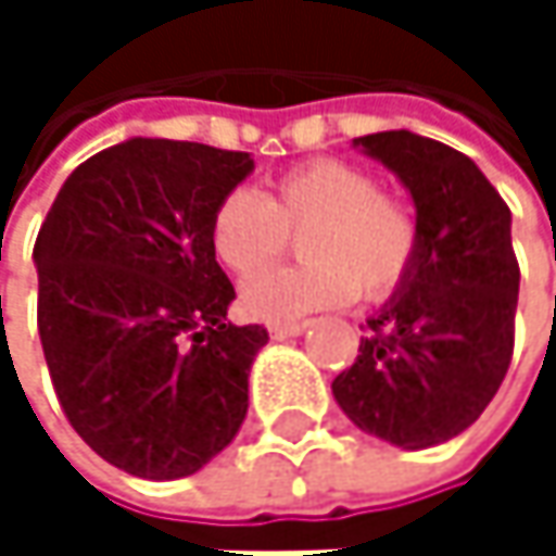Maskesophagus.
<instances>
[{
  "instance_id": "obj_1",
  "label": "esophagus",
  "mask_w": 556,
  "mask_h": 556,
  "mask_svg": "<svg viewBox=\"0 0 556 556\" xmlns=\"http://www.w3.org/2000/svg\"><path fill=\"white\" fill-rule=\"evenodd\" d=\"M308 328V321H289V325H270V338L274 341H286V338H295Z\"/></svg>"
}]
</instances>
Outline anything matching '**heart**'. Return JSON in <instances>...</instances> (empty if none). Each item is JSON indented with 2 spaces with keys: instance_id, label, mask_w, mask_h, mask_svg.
Instances as JSON below:
<instances>
[{
  "instance_id": "obj_1",
  "label": "heart",
  "mask_w": 556,
  "mask_h": 556,
  "mask_svg": "<svg viewBox=\"0 0 556 556\" xmlns=\"http://www.w3.org/2000/svg\"><path fill=\"white\" fill-rule=\"evenodd\" d=\"M289 233L303 236L306 267L265 275ZM208 238L235 277L265 275L244 286L241 305L251 318L279 325L341 308L357 289L370 302L392 295L415 264L418 218L408 202L380 192L370 169L325 157L286 169L267 195L228 192L212 215Z\"/></svg>"
}]
</instances>
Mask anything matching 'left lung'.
Masks as SVG:
<instances>
[{
	"mask_svg": "<svg viewBox=\"0 0 556 556\" xmlns=\"http://www.w3.org/2000/svg\"><path fill=\"white\" fill-rule=\"evenodd\" d=\"M354 148L408 189L418 254L367 318L370 334L331 392L361 431L425 451L467 431L508 370L518 305L511 212L483 169L441 141L377 131Z\"/></svg>",
	"mask_w": 556,
	"mask_h": 556,
	"instance_id": "1",
	"label": "left lung"
}]
</instances>
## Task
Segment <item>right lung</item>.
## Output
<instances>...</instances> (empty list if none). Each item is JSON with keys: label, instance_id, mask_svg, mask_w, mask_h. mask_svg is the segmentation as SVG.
<instances>
[{"label": "right lung", "instance_id": "add662e5", "mask_svg": "<svg viewBox=\"0 0 556 556\" xmlns=\"http://www.w3.org/2000/svg\"><path fill=\"white\" fill-rule=\"evenodd\" d=\"M254 157L128 138L73 169L38 231V331L73 431L141 480L199 473L244 425L267 328L231 325L218 202Z\"/></svg>", "mask_w": 556, "mask_h": 556}]
</instances>
